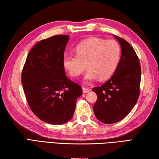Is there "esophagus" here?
I'll use <instances>...</instances> for the list:
<instances>
[{
  "mask_svg": "<svg viewBox=\"0 0 159 159\" xmlns=\"http://www.w3.org/2000/svg\"><path fill=\"white\" fill-rule=\"evenodd\" d=\"M82 90H83V93H88L90 91V89L88 87H83Z\"/></svg>",
  "mask_w": 159,
  "mask_h": 159,
  "instance_id": "1",
  "label": "esophagus"
}]
</instances>
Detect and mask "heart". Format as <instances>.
I'll return each instance as SVG.
<instances>
[{"instance_id": "1", "label": "heart", "mask_w": 159, "mask_h": 159, "mask_svg": "<svg viewBox=\"0 0 159 159\" xmlns=\"http://www.w3.org/2000/svg\"><path fill=\"white\" fill-rule=\"evenodd\" d=\"M76 55L66 54L63 64L70 75L78 77L89 68L85 79L89 81L104 80L112 75L120 61L121 46L115 40L90 38L82 42L75 48Z\"/></svg>"}]
</instances>
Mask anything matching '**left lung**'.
Returning a JSON list of instances; mask_svg holds the SVG:
<instances>
[{"instance_id":"8db88e82","label":"left lung","mask_w":159,"mask_h":159,"mask_svg":"<svg viewBox=\"0 0 159 159\" xmlns=\"http://www.w3.org/2000/svg\"><path fill=\"white\" fill-rule=\"evenodd\" d=\"M121 47V57L115 73L101 87L92 89L98 96L93 112L98 120L115 124L129 115L140 96L141 67L133 47L115 35Z\"/></svg>"}]
</instances>
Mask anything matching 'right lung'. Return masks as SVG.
<instances>
[{
    "instance_id": "obj_1",
    "label": "right lung",
    "mask_w": 159,
    "mask_h": 159,
    "mask_svg": "<svg viewBox=\"0 0 159 159\" xmlns=\"http://www.w3.org/2000/svg\"><path fill=\"white\" fill-rule=\"evenodd\" d=\"M68 35L42 40L30 49L21 73V83L30 110L46 123L63 124L70 120L80 86L66 77L63 64Z\"/></svg>"
}]
</instances>
